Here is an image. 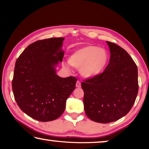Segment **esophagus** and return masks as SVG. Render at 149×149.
I'll list each match as a JSON object with an SVG mask.
<instances>
[{
	"label": "esophagus",
	"mask_w": 149,
	"mask_h": 149,
	"mask_svg": "<svg viewBox=\"0 0 149 149\" xmlns=\"http://www.w3.org/2000/svg\"><path fill=\"white\" fill-rule=\"evenodd\" d=\"M76 87L78 88H80L81 87V83L79 81H77L76 82Z\"/></svg>",
	"instance_id": "obj_1"
}]
</instances>
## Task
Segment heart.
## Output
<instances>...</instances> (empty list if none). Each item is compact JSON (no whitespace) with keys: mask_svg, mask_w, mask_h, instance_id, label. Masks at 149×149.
<instances>
[{"mask_svg":"<svg viewBox=\"0 0 149 149\" xmlns=\"http://www.w3.org/2000/svg\"><path fill=\"white\" fill-rule=\"evenodd\" d=\"M108 60V54L105 49L86 45L70 55L69 63L75 68H80V74L83 77L91 78L102 72Z\"/></svg>","mask_w":149,"mask_h":149,"instance_id":"b5f03b06","label":"heart"}]
</instances>
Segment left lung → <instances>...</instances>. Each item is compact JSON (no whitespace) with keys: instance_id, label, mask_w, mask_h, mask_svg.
I'll return each mask as SVG.
<instances>
[{"instance_id":"obj_1","label":"left lung","mask_w":149,"mask_h":149,"mask_svg":"<svg viewBox=\"0 0 149 149\" xmlns=\"http://www.w3.org/2000/svg\"><path fill=\"white\" fill-rule=\"evenodd\" d=\"M110 48L109 64L104 72L81 82L87 116L95 122L107 123L124 116L137 97V66L125 50L114 42Z\"/></svg>"}]
</instances>
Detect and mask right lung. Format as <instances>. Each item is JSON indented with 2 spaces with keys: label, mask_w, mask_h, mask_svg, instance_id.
Listing matches in <instances>:
<instances>
[{
  "label": "right lung",
  "mask_w": 149,
  "mask_h": 149,
  "mask_svg": "<svg viewBox=\"0 0 149 149\" xmlns=\"http://www.w3.org/2000/svg\"><path fill=\"white\" fill-rule=\"evenodd\" d=\"M64 38L39 40L30 44L15 64L12 82L14 99L24 113L40 122L57 119L75 89V77H60L55 65L62 62Z\"/></svg>",
  "instance_id": "obj_1"
}]
</instances>
